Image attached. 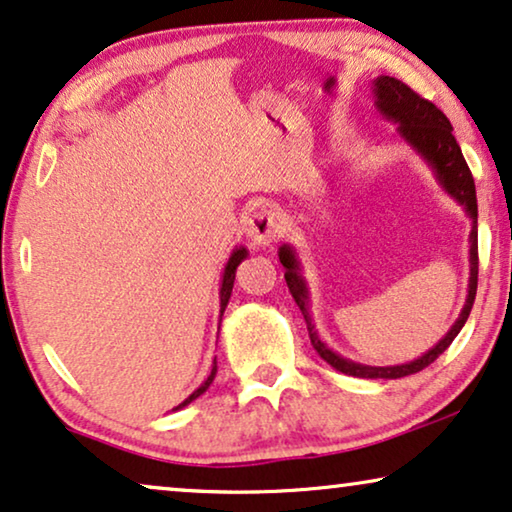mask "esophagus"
<instances>
[{"instance_id":"obj_1","label":"esophagus","mask_w":512,"mask_h":512,"mask_svg":"<svg viewBox=\"0 0 512 512\" xmlns=\"http://www.w3.org/2000/svg\"><path fill=\"white\" fill-rule=\"evenodd\" d=\"M282 226H279V219L277 214L272 212V209H256L254 214L249 216L247 221V235L249 240L254 242V247H268V244H272L279 237V230Z\"/></svg>"}]
</instances>
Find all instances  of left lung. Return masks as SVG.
I'll return each mask as SVG.
<instances>
[{"label": "left lung", "instance_id": "left-lung-1", "mask_svg": "<svg viewBox=\"0 0 512 512\" xmlns=\"http://www.w3.org/2000/svg\"><path fill=\"white\" fill-rule=\"evenodd\" d=\"M375 95H377V109L382 111L384 116H389L391 121L401 125V135L408 139V142L415 146V149L422 153V156L429 160L436 170L440 184L447 188V193L454 195L461 205H466V212L471 214L473 219V230H471V284H468V298L464 310H461V317L457 324L450 328V333L445 335L443 340L438 342L431 352H426L422 359H415L405 366H389V368H373V366H361V363L340 359L338 354H333L324 342L319 340L317 331L312 326V317L307 312V289L303 277L298 275V263L296 256L289 247L279 249V261L286 268L284 279L286 286H289L293 300L303 312L307 331H310L312 347L317 349V354L326 363H331L335 370L345 375L354 377H384V380H396V377H405L412 373H419L426 366H431L433 361L438 359L440 354L445 352L447 347L452 345V340L457 338L461 326L466 324L468 314L473 310L475 291H478V200H475V184L473 174L468 170L464 153H461L457 139L452 135V125L447 121V116L440 111L431 100H426L419 93H415L408 83L394 79V76H380L375 81Z\"/></svg>", "mask_w": 512, "mask_h": 512}]
</instances>
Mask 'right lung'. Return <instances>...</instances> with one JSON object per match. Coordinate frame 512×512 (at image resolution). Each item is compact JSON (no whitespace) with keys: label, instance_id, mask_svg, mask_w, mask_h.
<instances>
[{"label":"right lung","instance_id":"1","mask_svg":"<svg viewBox=\"0 0 512 512\" xmlns=\"http://www.w3.org/2000/svg\"><path fill=\"white\" fill-rule=\"evenodd\" d=\"M244 258H247V251L244 249H235L233 251V256H230V261H228V265H226V272H223V284H221V314H223V310H226V305H228V298H230V293H233V284H235V270H237V265H240ZM214 375H216V361H214V368H212V375L207 377L205 380V384H202L200 389H195L191 396L186 398L184 403L181 405H177V408L174 410H179V408H184V405H188L191 401H195V398H198L202 391H205L209 384H212V380H214Z\"/></svg>","mask_w":512,"mask_h":512}]
</instances>
